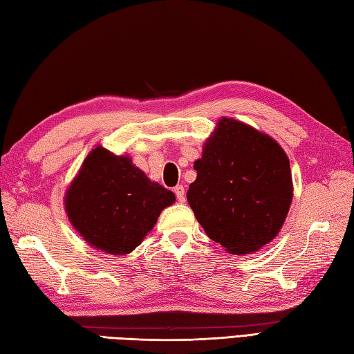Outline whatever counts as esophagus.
<instances>
[{
	"label": "esophagus",
	"mask_w": 354,
	"mask_h": 354,
	"mask_svg": "<svg viewBox=\"0 0 354 354\" xmlns=\"http://www.w3.org/2000/svg\"><path fill=\"white\" fill-rule=\"evenodd\" d=\"M175 194H176V199L179 201V202H184L185 201V189H184V185H176L175 187Z\"/></svg>",
	"instance_id": "1"
}]
</instances>
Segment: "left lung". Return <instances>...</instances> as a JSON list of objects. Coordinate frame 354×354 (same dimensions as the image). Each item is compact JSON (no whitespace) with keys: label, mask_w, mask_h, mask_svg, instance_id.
Here are the masks:
<instances>
[{"label":"left lung","mask_w":354,"mask_h":354,"mask_svg":"<svg viewBox=\"0 0 354 354\" xmlns=\"http://www.w3.org/2000/svg\"><path fill=\"white\" fill-rule=\"evenodd\" d=\"M187 201L207 236L250 254L280 232L293 196L289 158L269 135L221 118L194 162Z\"/></svg>","instance_id":"1"}]
</instances>
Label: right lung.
Returning a JSON list of instances; mask_svg holds the SVG:
<instances>
[{
	"instance_id": "add662e5",
	"label": "right lung",
	"mask_w": 354,
	"mask_h": 354,
	"mask_svg": "<svg viewBox=\"0 0 354 354\" xmlns=\"http://www.w3.org/2000/svg\"><path fill=\"white\" fill-rule=\"evenodd\" d=\"M175 194L129 156H117L102 146L93 149L65 194L71 225L86 242L112 255L132 252L153 228Z\"/></svg>"
}]
</instances>
